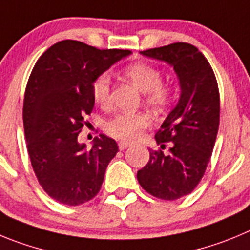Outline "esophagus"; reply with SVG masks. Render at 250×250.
Listing matches in <instances>:
<instances>
[{"label":"esophagus","instance_id":"1","mask_svg":"<svg viewBox=\"0 0 250 250\" xmlns=\"http://www.w3.org/2000/svg\"><path fill=\"white\" fill-rule=\"evenodd\" d=\"M129 146H130V143H128V142H122V141H121L120 143H118V147H120L121 150L127 149V148L129 147Z\"/></svg>","mask_w":250,"mask_h":250}]
</instances>
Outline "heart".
I'll use <instances>...</instances> for the list:
<instances>
[{"label": "heart", "instance_id": "obj_1", "mask_svg": "<svg viewBox=\"0 0 250 250\" xmlns=\"http://www.w3.org/2000/svg\"><path fill=\"white\" fill-rule=\"evenodd\" d=\"M125 80L132 82L145 96V103L154 111H163L172 102V88L162 82V72L145 62L129 64L122 71ZM92 96L101 107H107L111 101V81L107 75H100L92 83ZM150 117L146 112L117 113L104 123L109 136L125 142L136 141L150 125Z\"/></svg>", "mask_w": 250, "mask_h": 250}]
</instances>
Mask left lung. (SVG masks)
<instances>
[{"label":"left lung","mask_w":250,"mask_h":250,"mask_svg":"<svg viewBox=\"0 0 250 250\" xmlns=\"http://www.w3.org/2000/svg\"><path fill=\"white\" fill-rule=\"evenodd\" d=\"M141 53L173 66L181 98L156 133L161 148L149 149V161L137 179L153 197L175 201L194 190L212 157L220 114L217 78L208 60L190 43L175 42ZM166 144L168 153L163 152Z\"/></svg>","instance_id":"obj_1"}]
</instances>
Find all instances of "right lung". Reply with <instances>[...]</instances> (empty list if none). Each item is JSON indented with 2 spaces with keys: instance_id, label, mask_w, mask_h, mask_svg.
<instances>
[{
  "instance_id": "add662e5",
  "label": "right lung",
  "mask_w": 250,
  "mask_h": 250,
  "mask_svg": "<svg viewBox=\"0 0 250 250\" xmlns=\"http://www.w3.org/2000/svg\"><path fill=\"white\" fill-rule=\"evenodd\" d=\"M129 53L64 40L43 52L31 72L23 100L27 150L38 183L60 203L80 206L100 192L118 146L100 134L87 150L78 134L93 111L94 78Z\"/></svg>"
}]
</instances>
